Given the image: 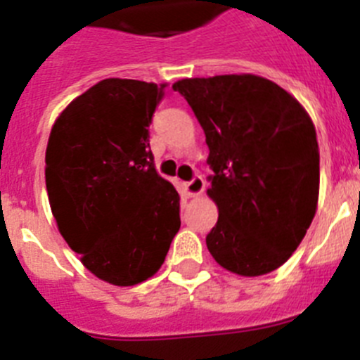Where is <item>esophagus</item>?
Instances as JSON below:
<instances>
[{
  "label": "esophagus",
  "mask_w": 360,
  "mask_h": 360,
  "mask_svg": "<svg viewBox=\"0 0 360 360\" xmlns=\"http://www.w3.org/2000/svg\"><path fill=\"white\" fill-rule=\"evenodd\" d=\"M184 187H186V193L189 196H198V195H202L203 189H205V180H203L200 174H196L193 180H189V182L184 184Z\"/></svg>",
  "instance_id": "esophagus-1"
}]
</instances>
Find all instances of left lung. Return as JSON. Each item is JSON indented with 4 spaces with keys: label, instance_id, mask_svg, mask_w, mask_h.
Masks as SVG:
<instances>
[{
    "label": "left lung",
    "instance_id": "8db88e82",
    "mask_svg": "<svg viewBox=\"0 0 360 360\" xmlns=\"http://www.w3.org/2000/svg\"><path fill=\"white\" fill-rule=\"evenodd\" d=\"M205 133L207 195L218 221L205 238L218 265L269 274L292 256L316 216L319 146L304 108L269 79L216 75L173 84Z\"/></svg>",
    "mask_w": 360,
    "mask_h": 360
}]
</instances>
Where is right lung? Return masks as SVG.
<instances>
[{"label":"right lung","mask_w":360,"mask_h":360,"mask_svg":"<svg viewBox=\"0 0 360 360\" xmlns=\"http://www.w3.org/2000/svg\"><path fill=\"white\" fill-rule=\"evenodd\" d=\"M165 84L104 79L57 117L46 191L61 236L91 274L117 287L162 266L180 229V196L155 169L149 124Z\"/></svg>","instance_id":"add662e5"}]
</instances>
